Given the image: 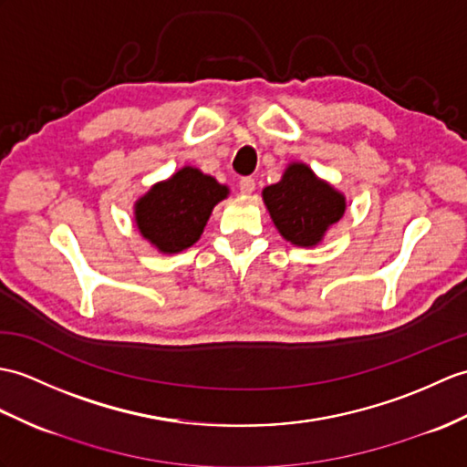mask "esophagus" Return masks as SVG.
<instances>
[{
	"instance_id": "esophagus-1",
	"label": "esophagus",
	"mask_w": 467,
	"mask_h": 467,
	"mask_svg": "<svg viewBox=\"0 0 467 467\" xmlns=\"http://www.w3.org/2000/svg\"><path fill=\"white\" fill-rule=\"evenodd\" d=\"M238 189H241L243 194H251L256 189V182L253 177H243L241 181H238Z\"/></svg>"
}]
</instances>
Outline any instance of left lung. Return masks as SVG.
Here are the masks:
<instances>
[{"label": "left lung", "instance_id": "obj_1", "mask_svg": "<svg viewBox=\"0 0 467 467\" xmlns=\"http://www.w3.org/2000/svg\"><path fill=\"white\" fill-rule=\"evenodd\" d=\"M263 199L278 233L296 246L320 243L346 209L342 194L300 162L286 169L283 181L266 187Z\"/></svg>", "mask_w": 467, "mask_h": 467}]
</instances>
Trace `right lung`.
Instances as JSON below:
<instances>
[{"instance_id":"right-lung-1","label":"right lung","mask_w":467,"mask_h":467,"mask_svg":"<svg viewBox=\"0 0 467 467\" xmlns=\"http://www.w3.org/2000/svg\"><path fill=\"white\" fill-rule=\"evenodd\" d=\"M226 194L229 189L213 177L184 167L139 199L135 221L140 234L161 253H179L199 241L213 207Z\"/></svg>"}]
</instances>
